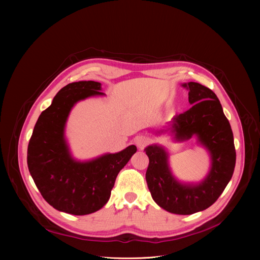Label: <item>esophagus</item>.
<instances>
[{
	"instance_id": "1",
	"label": "esophagus",
	"mask_w": 260,
	"mask_h": 260,
	"mask_svg": "<svg viewBox=\"0 0 260 260\" xmlns=\"http://www.w3.org/2000/svg\"><path fill=\"white\" fill-rule=\"evenodd\" d=\"M135 143L140 149H143L149 143V139L145 137V136H139V137L135 139Z\"/></svg>"
}]
</instances>
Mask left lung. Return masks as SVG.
<instances>
[{
	"label": "left lung",
	"instance_id": "obj_1",
	"mask_svg": "<svg viewBox=\"0 0 260 260\" xmlns=\"http://www.w3.org/2000/svg\"><path fill=\"white\" fill-rule=\"evenodd\" d=\"M183 86L188 88V102L193 105L175 116L172 129L181 139L197 135L211 153V172L197 185L180 184L170 172L165 149L151 145L144 149L149 160L145 178L159 207L170 213L190 215L208 209L222 194L234 173L236 151L233 132L215 92L196 82Z\"/></svg>",
	"mask_w": 260,
	"mask_h": 260
}]
</instances>
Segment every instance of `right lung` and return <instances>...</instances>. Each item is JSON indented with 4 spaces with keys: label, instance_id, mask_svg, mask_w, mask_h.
I'll return each mask as SVG.
<instances>
[{
    "label": "right lung",
    "instance_id": "1",
    "mask_svg": "<svg viewBox=\"0 0 260 260\" xmlns=\"http://www.w3.org/2000/svg\"><path fill=\"white\" fill-rule=\"evenodd\" d=\"M101 84L80 81L64 86L40 115L27 149V165L43 198L56 210L87 215L103 208L111 197L119 172L137 147L89 162H77L68 152L64 126L72 107L90 95L104 94Z\"/></svg>",
    "mask_w": 260,
    "mask_h": 260
}]
</instances>
